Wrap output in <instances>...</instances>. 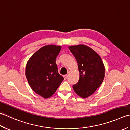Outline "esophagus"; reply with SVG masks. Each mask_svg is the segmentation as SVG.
<instances>
[{"instance_id":"34e87169","label":"esophagus","mask_w":130,"mask_h":130,"mask_svg":"<svg viewBox=\"0 0 130 130\" xmlns=\"http://www.w3.org/2000/svg\"><path fill=\"white\" fill-rule=\"evenodd\" d=\"M68 75H63V78H64V79H65V80L67 79L68 78Z\"/></svg>"}]
</instances>
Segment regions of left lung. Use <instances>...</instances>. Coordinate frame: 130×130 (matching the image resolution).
I'll return each instance as SVG.
<instances>
[{"label":"left lung","mask_w":130,"mask_h":130,"mask_svg":"<svg viewBox=\"0 0 130 130\" xmlns=\"http://www.w3.org/2000/svg\"><path fill=\"white\" fill-rule=\"evenodd\" d=\"M78 65L80 78L73 85L75 93L82 98L92 95L104 78L105 68L99 55L93 49L84 45L69 47Z\"/></svg>","instance_id":"1"}]
</instances>
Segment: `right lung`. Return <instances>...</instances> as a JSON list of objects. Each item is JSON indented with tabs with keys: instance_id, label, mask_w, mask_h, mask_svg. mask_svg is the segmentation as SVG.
Listing matches in <instances>:
<instances>
[{
	"instance_id": "obj_1",
	"label": "right lung",
	"mask_w": 130,
	"mask_h": 130,
	"mask_svg": "<svg viewBox=\"0 0 130 130\" xmlns=\"http://www.w3.org/2000/svg\"><path fill=\"white\" fill-rule=\"evenodd\" d=\"M61 47L47 45L34 54L27 63L26 76L32 89L45 98L56 92L63 78L58 73L56 59Z\"/></svg>"
}]
</instances>
